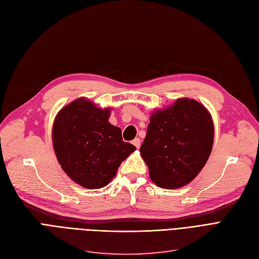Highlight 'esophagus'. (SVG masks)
I'll list each match as a JSON object with an SVG mask.
<instances>
[{
    "instance_id": "esophagus-1",
    "label": "esophagus",
    "mask_w": 259,
    "mask_h": 259,
    "mask_svg": "<svg viewBox=\"0 0 259 259\" xmlns=\"http://www.w3.org/2000/svg\"><path fill=\"white\" fill-rule=\"evenodd\" d=\"M132 144L135 145L137 148H140V146H141V140L139 138H136L135 140L132 141Z\"/></svg>"
}]
</instances>
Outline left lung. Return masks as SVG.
Wrapping results in <instances>:
<instances>
[{"instance_id":"left-lung-1","label":"left lung","mask_w":259,"mask_h":259,"mask_svg":"<svg viewBox=\"0 0 259 259\" xmlns=\"http://www.w3.org/2000/svg\"><path fill=\"white\" fill-rule=\"evenodd\" d=\"M213 144V122L203 104L180 98L151 115L140 148L154 183L177 189L191 183L205 166Z\"/></svg>"}]
</instances>
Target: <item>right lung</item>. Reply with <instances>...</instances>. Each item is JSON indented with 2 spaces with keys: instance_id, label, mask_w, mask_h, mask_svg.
Masks as SVG:
<instances>
[{
  "instance_id": "1",
  "label": "right lung",
  "mask_w": 259,
  "mask_h": 259,
  "mask_svg": "<svg viewBox=\"0 0 259 259\" xmlns=\"http://www.w3.org/2000/svg\"><path fill=\"white\" fill-rule=\"evenodd\" d=\"M110 113L79 98L63 108L54 120L56 158L65 173L84 188L109 185L121 162L137 149L123 142L121 130L109 122Z\"/></svg>"
}]
</instances>
